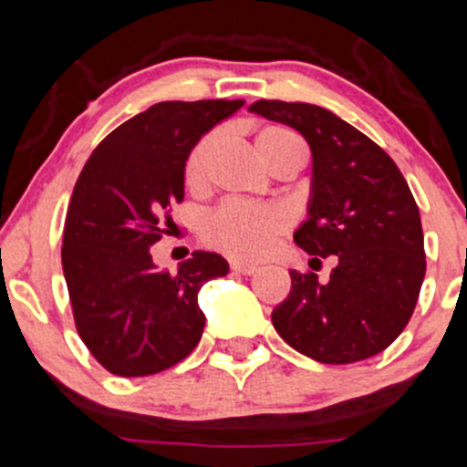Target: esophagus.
I'll list each match as a JSON object with an SVG mask.
<instances>
[{"instance_id": "34e87169", "label": "esophagus", "mask_w": 467, "mask_h": 467, "mask_svg": "<svg viewBox=\"0 0 467 467\" xmlns=\"http://www.w3.org/2000/svg\"><path fill=\"white\" fill-rule=\"evenodd\" d=\"M230 268H233L234 273H242V275H253L257 271V266L248 262H230Z\"/></svg>"}]
</instances>
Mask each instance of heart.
Returning a JSON list of instances; mask_svg holds the SVG:
<instances>
[{"mask_svg":"<svg viewBox=\"0 0 467 467\" xmlns=\"http://www.w3.org/2000/svg\"><path fill=\"white\" fill-rule=\"evenodd\" d=\"M217 147V134H208L199 140L185 161V185L201 188L208 174L210 156ZM257 150L268 165L282 154L293 150H304L302 140L284 127H266L257 136ZM291 228V214L275 203L246 205L223 203L208 214L203 221V242L234 259H257L268 253V248Z\"/></svg>","mask_w":467,"mask_h":467,"instance_id":"heart-1","label":"heart"}]
</instances>
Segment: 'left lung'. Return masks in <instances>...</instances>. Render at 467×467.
I'll return each mask as SVG.
<instances>
[{
  "instance_id": "1",
  "label": "left lung",
  "mask_w": 467,
  "mask_h": 467,
  "mask_svg": "<svg viewBox=\"0 0 467 467\" xmlns=\"http://www.w3.org/2000/svg\"><path fill=\"white\" fill-rule=\"evenodd\" d=\"M250 111L306 139L311 201L293 239L308 254L337 259L327 282L291 271L275 331L324 365L385 351L410 322L425 277L423 225L405 176L369 136L324 107L257 100Z\"/></svg>"
}]
</instances>
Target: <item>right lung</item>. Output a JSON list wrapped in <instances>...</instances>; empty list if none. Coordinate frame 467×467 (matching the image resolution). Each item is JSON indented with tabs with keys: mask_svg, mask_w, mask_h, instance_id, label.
Masks as SVG:
<instances>
[{
	"mask_svg": "<svg viewBox=\"0 0 467 467\" xmlns=\"http://www.w3.org/2000/svg\"><path fill=\"white\" fill-rule=\"evenodd\" d=\"M244 100H168L116 127L93 150L73 188L62 237L73 320L107 371L151 376L188 358L205 316L199 291L228 262L196 250L176 273L156 271L150 248L174 225L183 170L205 131Z\"/></svg>",
	"mask_w": 467,
	"mask_h": 467,
	"instance_id": "1",
	"label": "right lung"
}]
</instances>
